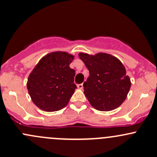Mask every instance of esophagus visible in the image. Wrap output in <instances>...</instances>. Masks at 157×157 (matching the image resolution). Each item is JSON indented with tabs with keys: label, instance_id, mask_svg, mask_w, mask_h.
<instances>
[{
	"label": "esophagus",
	"instance_id": "34e87169",
	"mask_svg": "<svg viewBox=\"0 0 157 157\" xmlns=\"http://www.w3.org/2000/svg\"><path fill=\"white\" fill-rule=\"evenodd\" d=\"M77 87H78V89H81V90H82L83 89V84H79V85H77Z\"/></svg>",
	"mask_w": 157,
	"mask_h": 157
}]
</instances>
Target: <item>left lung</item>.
Listing matches in <instances>:
<instances>
[{"label":"left lung","instance_id":"left-lung-1","mask_svg":"<svg viewBox=\"0 0 157 157\" xmlns=\"http://www.w3.org/2000/svg\"><path fill=\"white\" fill-rule=\"evenodd\" d=\"M78 56L90 73L83 86L84 94L90 105L102 112L119 107L131 87L130 78L123 63L106 53H79Z\"/></svg>","mask_w":157,"mask_h":157}]
</instances>
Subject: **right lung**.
Returning a JSON list of instances; mask_svg holds the SVG:
<instances>
[{"mask_svg":"<svg viewBox=\"0 0 157 157\" xmlns=\"http://www.w3.org/2000/svg\"><path fill=\"white\" fill-rule=\"evenodd\" d=\"M74 56L55 52L43 57L32 70L27 82L31 98L39 109L56 112L63 109L77 88L75 70L70 67Z\"/></svg>","mask_w":157,"mask_h":157,"instance_id":"right-lung-1","label":"right lung"}]
</instances>
